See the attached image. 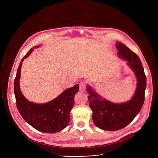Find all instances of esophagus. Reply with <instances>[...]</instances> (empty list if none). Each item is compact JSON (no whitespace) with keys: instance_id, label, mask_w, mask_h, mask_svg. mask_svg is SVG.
I'll list each match as a JSON object with an SVG mask.
<instances>
[{"instance_id":"esophagus-1","label":"esophagus","mask_w":158,"mask_h":158,"mask_svg":"<svg viewBox=\"0 0 158 158\" xmlns=\"http://www.w3.org/2000/svg\"><path fill=\"white\" fill-rule=\"evenodd\" d=\"M86 88V83L85 82H82L79 85V90L81 91H85Z\"/></svg>"}]
</instances>
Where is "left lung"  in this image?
<instances>
[{
	"label": "left lung",
	"instance_id": "left-lung-1",
	"mask_svg": "<svg viewBox=\"0 0 158 158\" xmlns=\"http://www.w3.org/2000/svg\"><path fill=\"white\" fill-rule=\"evenodd\" d=\"M118 54L133 69L137 79L135 94L129 101L117 104L102 99L89 86L87 90L89 105L93 111L92 120L98 127L107 131H116L126 127L140 112L144 101L146 76L139 57L121 43H117Z\"/></svg>",
	"mask_w": 158,
	"mask_h": 158
}]
</instances>
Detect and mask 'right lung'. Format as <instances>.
Listing matches in <instances>:
<instances>
[{
  "label": "right lung",
  "instance_id": "obj_1",
  "mask_svg": "<svg viewBox=\"0 0 158 158\" xmlns=\"http://www.w3.org/2000/svg\"><path fill=\"white\" fill-rule=\"evenodd\" d=\"M32 51L31 48L24 56L16 72L14 81L16 105L23 120L32 127L44 133H56L68 126L70 112L75 103L74 97L79 90V85L76 84L67 89L53 101L44 104H37L27 101L21 92L19 81L23 61L30 56Z\"/></svg>",
  "mask_w": 158,
  "mask_h": 158
}]
</instances>
